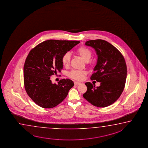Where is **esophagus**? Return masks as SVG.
Wrapping results in <instances>:
<instances>
[{
    "mask_svg": "<svg viewBox=\"0 0 148 148\" xmlns=\"http://www.w3.org/2000/svg\"><path fill=\"white\" fill-rule=\"evenodd\" d=\"M74 83H75V85H79V84H81V83L79 82H76V81H75V82H74Z\"/></svg>",
    "mask_w": 148,
    "mask_h": 148,
    "instance_id": "1",
    "label": "esophagus"
}]
</instances>
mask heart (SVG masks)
Segmentation results:
<instances>
[{"instance_id": "b5f03b06", "label": "heart", "mask_w": 148, "mask_h": 148, "mask_svg": "<svg viewBox=\"0 0 148 148\" xmlns=\"http://www.w3.org/2000/svg\"><path fill=\"white\" fill-rule=\"evenodd\" d=\"M78 55L80 56L83 60L86 62L90 60L92 56V52L88 48L85 47H81L76 51ZM70 54L69 53H66L62 58V62L64 66H67L70 63ZM86 75L85 70H73L69 73V77L77 80H82Z\"/></svg>"}]
</instances>
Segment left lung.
Returning a JSON list of instances; mask_svg holds the SVG:
<instances>
[{"mask_svg": "<svg viewBox=\"0 0 148 148\" xmlns=\"http://www.w3.org/2000/svg\"><path fill=\"white\" fill-rule=\"evenodd\" d=\"M85 45L94 48L97 62L90 77L92 80L100 82L99 86L85 83L88 90L83 96L97 107H106L118 100L123 92L127 76L125 60L115 47L105 40H89Z\"/></svg>", "mask_w": 148, "mask_h": 148, "instance_id": "8db88e82", "label": "left lung"}]
</instances>
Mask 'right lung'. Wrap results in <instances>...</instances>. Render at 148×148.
I'll return each instance as SVG.
<instances>
[{
    "mask_svg": "<svg viewBox=\"0 0 148 148\" xmlns=\"http://www.w3.org/2000/svg\"><path fill=\"white\" fill-rule=\"evenodd\" d=\"M80 42L48 40L30 50L24 66V84L28 95L38 105L53 108L67 97L74 85L73 81L64 79L53 84L50 77L63 69V55Z\"/></svg>",
    "mask_w": 148,
    "mask_h": 148,
    "instance_id": "obj_1",
    "label": "right lung"
}]
</instances>
